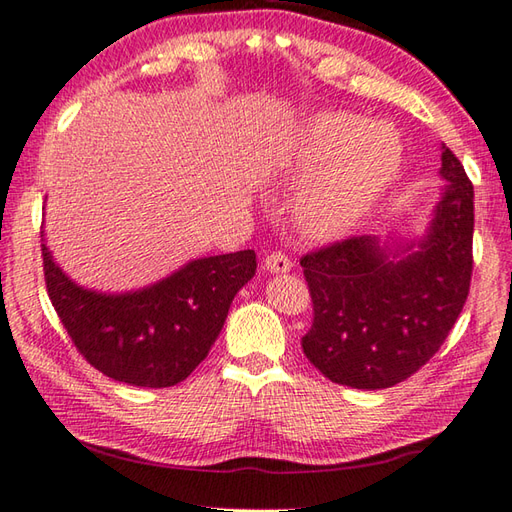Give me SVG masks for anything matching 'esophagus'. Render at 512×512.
<instances>
[{"mask_svg": "<svg viewBox=\"0 0 512 512\" xmlns=\"http://www.w3.org/2000/svg\"><path fill=\"white\" fill-rule=\"evenodd\" d=\"M264 266L268 273H288L292 268V262L288 259V255L279 253V250H273V253L264 259Z\"/></svg>", "mask_w": 512, "mask_h": 512, "instance_id": "34e87169", "label": "esophagus"}]
</instances>
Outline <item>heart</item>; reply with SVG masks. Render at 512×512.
<instances>
[{
  "label": "heart",
  "mask_w": 512,
  "mask_h": 512,
  "mask_svg": "<svg viewBox=\"0 0 512 512\" xmlns=\"http://www.w3.org/2000/svg\"><path fill=\"white\" fill-rule=\"evenodd\" d=\"M402 162L396 129L350 112H323L299 127L281 165L292 184L313 180L295 202L299 226L310 237L343 235L374 209Z\"/></svg>",
  "instance_id": "1"
}]
</instances>
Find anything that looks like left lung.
I'll list each match as a JSON object with an SVG mask.
<instances>
[{
	"label": "left lung",
	"instance_id": "1",
	"mask_svg": "<svg viewBox=\"0 0 512 512\" xmlns=\"http://www.w3.org/2000/svg\"><path fill=\"white\" fill-rule=\"evenodd\" d=\"M440 176L447 187L416 242L389 246L361 235L301 257L314 310L301 347L332 383L394 387L458 321L473 275V184L449 147Z\"/></svg>",
	"mask_w": 512,
	"mask_h": 512
}]
</instances>
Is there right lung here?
Here are the masks:
<instances>
[{"instance_id": "right-lung-1", "label": "right lung", "mask_w": 512, "mask_h": 512, "mask_svg": "<svg viewBox=\"0 0 512 512\" xmlns=\"http://www.w3.org/2000/svg\"><path fill=\"white\" fill-rule=\"evenodd\" d=\"M48 297L85 361L118 383L171 387L198 367L235 295L257 270L255 250L193 259L154 286L123 295L81 288L41 244Z\"/></svg>"}]
</instances>
